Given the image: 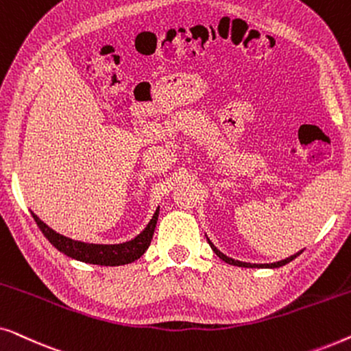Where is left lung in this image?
Instances as JSON below:
<instances>
[{"instance_id": "obj_1", "label": "left lung", "mask_w": 351, "mask_h": 351, "mask_svg": "<svg viewBox=\"0 0 351 351\" xmlns=\"http://www.w3.org/2000/svg\"><path fill=\"white\" fill-rule=\"evenodd\" d=\"M208 243H209L210 249H213V251H214L215 256H217L219 258H222L223 262L230 263V265H234V267H244V268H278V267L286 265V263H289L291 261H294V258H295L297 256H300V254L304 252V249H302V251L295 252L294 256L286 257V258H282V261H280V262H273V263H247V262H241V261H234V258H232V257H227V256H225V254L220 252L219 249L215 247L213 243H210V239H209V238H208Z\"/></svg>"}]
</instances>
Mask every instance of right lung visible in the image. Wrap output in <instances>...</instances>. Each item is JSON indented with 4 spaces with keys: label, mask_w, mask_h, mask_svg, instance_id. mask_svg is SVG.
Listing matches in <instances>:
<instances>
[{
    "label": "right lung",
    "mask_w": 351,
    "mask_h": 351,
    "mask_svg": "<svg viewBox=\"0 0 351 351\" xmlns=\"http://www.w3.org/2000/svg\"><path fill=\"white\" fill-rule=\"evenodd\" d=\"M32 215L43 234L47 238V241H49L57 251L64 252L65 256L75 258V261L93 263V265L118 267L126 265V263H131L134 261H137V258H141L143 256V252L147 251L148 246H150L158 222V215H160V208L155 210L150 222H148L147 227L143 228L136 238H132L131 241L119 244H94L76 241V239L66 238L64 234L57 233L56 230L47 227L36 214L32 213Z\"/></svg>",
    "instance_id": "1"
}]
</instances>
